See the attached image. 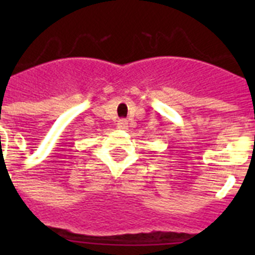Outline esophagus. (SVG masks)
I'll return each mask as SVG.
<instances>
[{
    "instance_id": "1",
    "label": "esophagus",
    "mask_w": 255,
    "mask_h": 255,
    "mask_svg": "<svg viewBox=\"0 0 255 255\" xmlns=\"http://www.w3.org/2000/svg\"><path fill=\"white\" fill-rule=\"evenodd\" d=\"M117 128L121 130H126L128 129V121L126 120H119L117 121Z\"/></svg>"
}]
</instances>
